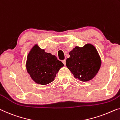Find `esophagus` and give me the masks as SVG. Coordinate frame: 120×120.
Segmentation results:
<instances>
[{
    "label": "esophagus",
    "instance_id": "1",
    "mask_svg": "<svg viewBox=\"0 0 120 120\" xmlns=\"http://www.w3.org/2000/svg\"><path fill=\"white\" fill-rule=\"evenodd\" d=\"M62 63H63L64 65H66V60H63L62 61Z\"/></svg>",
    "mask_w": 120,
    "mask_h": 120
}]
</instances>
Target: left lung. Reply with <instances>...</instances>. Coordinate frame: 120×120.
<instances>
[{
	"label": "left lung",
	"mask_w": 120,
	"mask_h": 120,
	"mask_svg": "<svg viewBox=\"0 0 120 120\" xmlns=\"http://www.w3.org/2000/svg\"><path fill=\"white\" fill-rule=\"evenodd\" d=\"M69 55L66 64L75 78L82 81H87L96 75L101 61L93 46L87 44L83 47L76 46L69 52Z\"/></svg>",
	"instance_id": "left-lung-1"
}]
</instances>
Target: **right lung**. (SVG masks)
<instances>
[{"label":"right lung","mask_w":120,"mask_h":120,"mask_svg":"<svg viewBox=\"0 0 120 120\" xmlns=\"http://www.w3.org/2000/svg\"><path fill=\"white\" fill-rule=\"evenodd\" d=\"M64 65L55 55L45 52L35 45L28 55L26 68L34 81L41 85L52 82L56 74Z\"/></svg>","instance_id":"1"}]
</instances>
